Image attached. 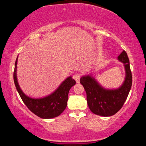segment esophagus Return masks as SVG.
Here are the masks:
<instances>
[{"label": "esophagus", "instance_id": "obj_1", "mask_svg": "<svg viewBox=\"0 0 146 146\" xmlns=\"http://www.w3.org/2000/svg\"><path fill=\"white\" fill-rule=\"evenodd\" d=\"M73 78L74 80H75V82H76L77 83H79L80 82V74H79V73H75L74 75H73Z\"/></svg>", "mask_w": 146, "mask_h": 146}]
</instances>
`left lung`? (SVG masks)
Instances as JSON below:
<instances>
[{
    "mask_svg": "<svg viewBox=\"0 0 146 146\" xmlns=\"http://www.w3.org/2000/svg\"><path fill=\"white\" fill-rule=\"evenodd\" d=\"M118 60L124 64L125 78L121 86L117 89H105L90 75L80 78V83L86 90L87 104L92 113L95 115L103 117L115 115L122 108L128 98L132 86V77L126 52L122 51Z\"/></svg>",
    "mask_w": 146,
    "mask_h": 146,
    "instance_id": "1",
    "label": "left lung"
}]
</instances>
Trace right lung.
Returning a JSON list of instances; mask_svg holds the SVG:
<instances>
[{
    "instance_id": "1",
    "label": "right lung",
    "mask_w": 146,
    "mask_h": 146,
    "mask_svg": "<svg viewBox=\"0 0 146 146\" xmlns=\"http://www.w3.org/2000/svg\"><path fill=\"white\" fill-rule=\"evenodd\" d=\"M17 60L18 58L15 62L14 80L16 89L25 104L33 113L40 118L51 119L59 116L67 106L68 92L76 83L75 80L72 77H68L52 94L43 98H31L24 94L18 85L16 76Z\"/></svg>"
}]
</instances>
